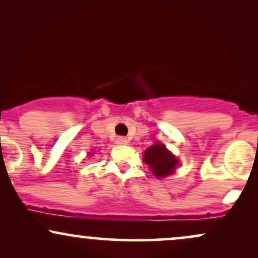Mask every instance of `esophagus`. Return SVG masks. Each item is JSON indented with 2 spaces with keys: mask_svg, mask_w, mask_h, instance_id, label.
Returning <instances> with one entry per match:
<instances>
[{
  "mask_svg": "<svg viewBox=\"0 0 258 258\" xmlns=\"http://www.w3.org/2000/svg\"><path fill=\"white\" fill-rule=\"evenodd\" d=\"M116 143L120 144V146H123V144L128 143V139H127L126 137H117L116 138Z\"/></svg>",
  "mask_w": 258,
  "mask_h": 258,
  "instance_id": "1",
  "label": "esophagus"
}]
</instances>
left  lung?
<instances>
[{
	"instance_id": "obj_1",
	"label": "left lung",
	"mask_w": 258,
	"mask_h": 258,
	"mask_svg": "<svg viewBox=\"0 0 258 258\" xmlns=\"http://www.w3.org/2000/svg\"><path fill=\"white\" fill-rule=\"evenodd\" d=\"M143 160L150 167L154 176L158 177V178L172 174L177 164H178V160L176 156L168 152L164 144L161 143L154 144V146L148 148L144 152Z\"/></svg>"
}]
</instances>
